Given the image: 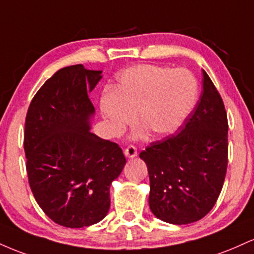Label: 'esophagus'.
Segmentation results:
<instances>
[{
  "label": "esophagus",
  "instance_id": "esophagus-1",
  "mask_svg": "<svg viewBox=\"0 0 254 254\" xmlns=\"http://www.w3.org/2000/svg\"><path fill=\"white\" fill-rule=\"evenodd\" d=\"M124 154H125V156H127V157H135L137 155V148L133 144L127 145V147L125 148Z\"/></svg>",
  "mask_w": 254,
  "mask_h": 254
}]
</instances>
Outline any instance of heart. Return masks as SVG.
Returning <instances> with one entry per match:
<instances>
[{
  "mask_svg": "<svg viewBox=\"0 0 254 254\" xmlns=\"http://www.w3.org/2000/svg\"><path fill=\"white\" fill-rule=\"evenodd\" d=\"M199 84L193 72L160 65H138L118 78L113 92L101 97L100 107L115 132L135 121L155 136L176 131L196 106Z\"/></svg>",
  "mask_w": 254,
  "mask_h": 254,
  "instance_id": "1",
  "label": "heart"
}]
</instances>
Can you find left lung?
I'll return each mask as SVG.
<instances>
[{
    "mask_svg": "<svg viewBox=\"0 0 254 254\" xmlns=\"http://www.w3.org/2000/svg\"><path fill=\"white\" fill-rule=\"evenodd\" d=\"M150 180L149 206L173 224L196 222L214 208L228 165V119L220 93L203 70V92L179 131L139 153Z\"/></svg>",
    "mask_w": 254,
    "mask_h": 254,
    "instance_id": "left-lung-1",
    "label": "left lung"
}]
</instances>
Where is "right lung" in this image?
Segmentation results:
<instances>
[{"label":"right lung","instance_id":"obj_1","mask_svg":"<svg viewBox=\"0 0 254 254\" xmlns=\"http://www.w3.org/2000/svg\"><path fill=\"white\" fill-rule=\"evenodd\" d=\"M101 71L82 64L58 70L32 99L25 122L26 171L31 190L55 223L82 228L109 212L111 183L125 162L117 143L89 131L88 97Z\"/></svg>","mask_w":254,"mask_h":254}]
</instances>
